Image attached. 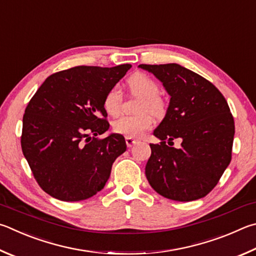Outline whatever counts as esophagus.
Here are the masks:
<instances>
[{"label":"esophagus","instance_id":"esophagus-1","mask_svg":"<svg viewBox=\"0 0 256 256\" xmlns=\"http://www.w3.org/2000/svg\"><path fill=\"white\" fill-rule=\"evenodd\" d=\"M125 142H126L128 148H132L133 146H136V144L138 143L136 138H125Z\"/></svg>","mask_w":256,"mask_h":256}]
</instances>
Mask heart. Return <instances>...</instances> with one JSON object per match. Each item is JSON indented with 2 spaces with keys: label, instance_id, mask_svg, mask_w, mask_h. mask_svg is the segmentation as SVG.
<instances>
[{
  "label": "heart",
  "instance_id": "obj_1",
  "mask_svg": "<svg viewBox=\"0 0 256 256\" xmlns=\"http://www.w3.org/2000/svg\"><path fill=\"white\" fill-rule=\"evenodd\" d=\"M128 86L133 95L141 97L138 115L120 116L113 122V131L126 138H140L142 134L153 126L151 112L156 116L164 113V100L158 95L160 86L158 82L143 72H136L128 80ZM122 105V92L118 86L110 88L104 96L103 108L110 116L118 115ZM148 112H150L148 113Z\"/></svg>",
  "mask_w": 256,
  "mask_h": 256
}]
</instances>
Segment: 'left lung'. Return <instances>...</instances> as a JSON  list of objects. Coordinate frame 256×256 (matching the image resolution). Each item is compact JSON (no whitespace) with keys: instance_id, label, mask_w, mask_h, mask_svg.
I'll list each match as a JSON object with an SVG mask.
<instances>
[{"instance_id":"obj_1","label":"left lung","mask_w":256,"mask_h":256,"mask_svg":"<svg viewBox=\"0 0 256 256\" xmlns=\"http://www.w3.org/2000/svg\"><path fill=\"white\" fill-rule=\"evenodd\" d=\"M138 67L152 72L170 95L164 118L153 132L161 142L150 144L148 184L176 202L205 197L232 159L235 124L225 97L210 82L178 64ZM174 138L183 141L179 149L168 146Z\"/></svg>"}]
</instances>
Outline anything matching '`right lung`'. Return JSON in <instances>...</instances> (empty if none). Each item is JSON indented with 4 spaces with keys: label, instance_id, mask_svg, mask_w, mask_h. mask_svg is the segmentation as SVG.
<instances>
[{
    "label": "right lung",
    "instance_id": "obj_1",
    "mask_svg": "<svg viewBox=\"0 0 256 256\" xmlns=\"http://www.w3.org/2000/svg\"><path fill=\"white\" fill-rule=\"evenodd\" d=\"M132 66H78L50 75L23 115L21 146L44 192L62 202L90 198L104 188L113 162L126 150L108 131L104 96Z\"/></svg>",
    "mask_w": 256,
    "mask_h": 256
}]
</instances>
